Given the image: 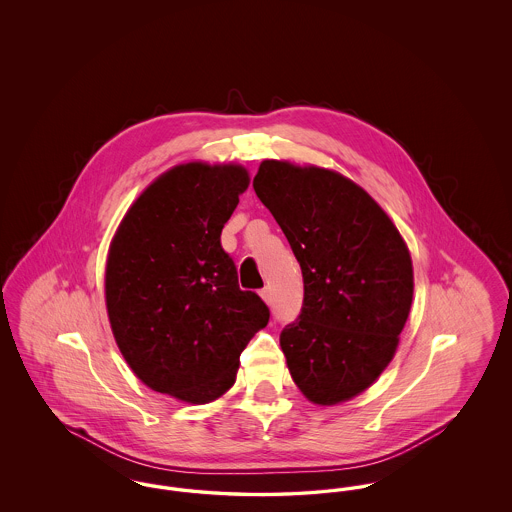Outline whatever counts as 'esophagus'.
I'll return each instance as SVG.
<instances>
[{"mask_svg":"<svg viewBox=\"0 0 512 512\" xmlns=\"http://www.w3.org/2000/svg\"><path fill=\"white\" fill-rule=\"evenodd\" d=\"M259 295H261V299H263V301H265L267 305H270V303H272V293H270V288H263Z\"/></svg>","mask_w":512,"mask_h":512,"instance_id":"34e87169","label":"esophagus"}]
</instances>
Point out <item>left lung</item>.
Listing matches in <instances>:
<instances>
[{"mask_svg":"<svg viewBox=\"0 0 512 512\" xmlns=\"http://www.w3.org/2000/svg\"><path fill=\"white\" fill-rule=\"evenodd\" d=\"M253 190L303 274L301 315L280 334L293 382L320 407L349 401L395 357L413 303L409 247L378 201L332 169L265 159Z\"/></svg>","mask_w":512,"mask_h":512,"instance_id":"8db88e82","label":"left lung"}]
</instances>
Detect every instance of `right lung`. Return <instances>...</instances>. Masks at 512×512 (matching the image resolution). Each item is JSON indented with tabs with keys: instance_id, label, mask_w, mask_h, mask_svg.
Returning a JSON list of instances; mask_svg holds the SVG:
<instances>
[{
	"instance_id": "add662e5",
	"label": "right lung",
	"mask_w": 512,
	"mask_h": 512,
	"mask_svg": "<svg viewBox=\"0 0 512 512\" xmlns=\"http://www.w3.org/2000/svg\"><path fill=\"white\" fill-rule=\"evenodd\" d=\"M236 163L190 161L159 174L109 244L105 307L117 347L147 388L190 405L236 382L240 355L268 324L220 247L224 222L249 186Z\"/></svg>"
}]
</instances>
